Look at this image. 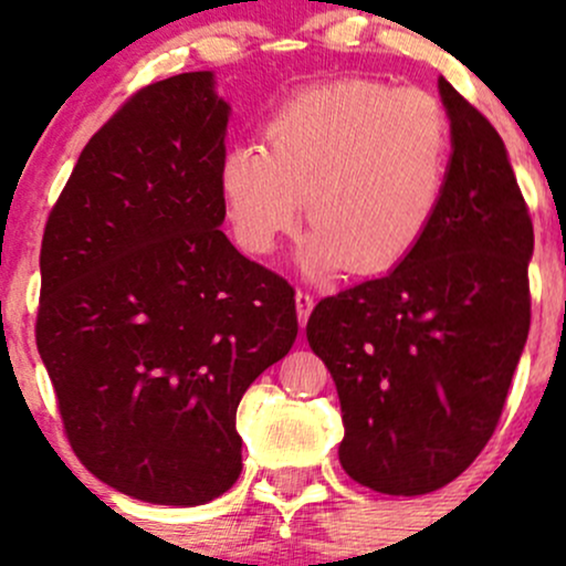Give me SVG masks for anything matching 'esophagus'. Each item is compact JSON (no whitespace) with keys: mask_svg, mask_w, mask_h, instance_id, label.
<instances>
[{"mask_svg":"<svg viewBox=\"0 0 566 566\" xmlns=\"http://www.w3.org/2000/svg\"><path fill=\"white\" fill-rule=\"evenodd\" d=\"M295 305H297V322H301V327H305L311 311H314V295H311V292H305V290H297L295 292Z\"/></svg>","mask_w":566,"mask_h":566,"instance_id":"obj_1","label":"esophagus"}]
</instances>
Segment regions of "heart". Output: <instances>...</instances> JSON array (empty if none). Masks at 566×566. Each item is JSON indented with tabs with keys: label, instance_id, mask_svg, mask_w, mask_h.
I'll use <instances>...</instances> for the list:
<instances>
[{
	"label": "heart",
	"instance_id": "1",
	"mask_svg": "<svg viewBox=\"0 0 566 566\" xmlns=\"http://www.w3.org/2000/svg\"><path fill=\"white\" fill-rule=\"evenodd\" d=\"M237 143L218 172L237 242L269 255L303 218L301 261L314 274L401 263L437 220L450 172V116L431 93L343 80L290 97Z\"/></svg>",
	"mask_w": 566,
	"mask_h": 566
}]
</instances>
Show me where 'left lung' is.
I'll list each match as a JSON object with an SVG mask.
<instances>
[{"instance_id": "left-lung-1", "label": "left lung", "mask_w": 566, "mask_h": 566, "mask_svg": "<svg viewBox=\"0 0 566 566\" xmlns=\"http://www.w3.org/2000/svg\"><path fill=\"white\" fill-rule=\"evenodd\" d=\"M452 157L423 242L380 279L324 297L305 324L346 437L340 465L382 495H426L484 450L530 333L527 201L503 138L441 76Z\"/></svg>"}]
</instances>
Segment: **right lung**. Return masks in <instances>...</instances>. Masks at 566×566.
<instances>
[{
    "label": "right lung",
    "instance_id": "1",
    "mask_svg": "<svg viewBox=\"0 0 566 566\" xmlns=\"http://www.w3.org/2000/svg\"><path fill=\"white\" fill-rule=\"evenodd\" d=\"M229 112L212 71L138 90L84 146L39 255L36 348L71 450L157 505L231 490L239 401L297 335L287 279L220 231Z\"/></svg>",
    "mask_w": 566,
    "mask_h": 566
}]
</instances>
